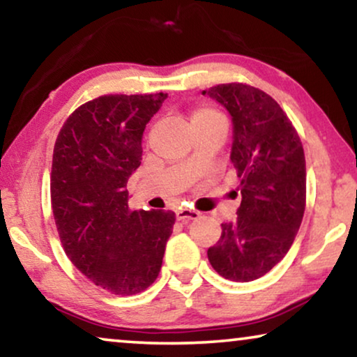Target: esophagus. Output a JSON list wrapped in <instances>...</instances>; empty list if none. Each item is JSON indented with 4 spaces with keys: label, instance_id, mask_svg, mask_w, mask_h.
<instances>
[{
    "label": "esophagus",
    "instance_id": "1",
    "mask_svg": "<svg viewBox=\"0 0 357 357\" xmlns=\"http://www.w3.org/2000/svg\"><path fill=\"white\" fill-rule=\"evenodd\" d=\"M175 216H177L178 221H195V219L199 218V213L195 211V209H188V208H183V209H178L177 213H175Z\"/></svg>",
    "mask_w": 357,
    "mask_h": 357
}]
</instances>
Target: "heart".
Returning a JSON list of instances; mask_svg holds the SVG:
<instances>
[{"label": "heart", "instance_id": "1", "mask_svg": "<svg viewBox=\"0 0 357 357\" xmlns=\"http://www.w3.org/2000/svg\"><path fill=\"white\" fill-rule=\"evenodd\" d=\"M213 119H222L218 112H214L211 109H199L195 112L192 115V125L199 123V121H206V120H213Z\"/></svg>", "mask_w": 357, "mask_h": 357}]
</instances>
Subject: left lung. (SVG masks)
I'll return each mask as SVG.
<instances>
[{"mask_svg":"<svg viewBox=\"0 0 357 357\" xmlns=\"http://www.w3.org/2000/svg\"><path fill=\"white\" fill-rule=\"evenodd\" d=\"M232 120L231 162L241 178L237 218L222 222L208 260L226 280L266 275L289 250L305 209V158L287 115L257 87L219 84L203 91Z\"/></svg>","mask_w":357,"mask_h":357,"instance_id":"1","label":"left lung"}]
</instances>
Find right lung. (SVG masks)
Instances as JSON below:
<instances>
[{
  "label": "right lung",
  "mask_w": 357,
  "mask_h": 357,
  "mask_svg": "<svg viewBox=\"0 0 357 357\" xmlns=\"http://www.w3.org/2000/svg\"><path fill=\"white\" fill-rule=\"evenodd\" d=\"M167 94L102 96L73 112L58 135L52 208L63 248L96 286L119 296L158 278L175 214L131 211L126 183L139 167L143 133Z\"/></svg>",
  "instance_id": "obj_1"
}]
</instances>
